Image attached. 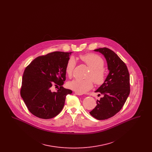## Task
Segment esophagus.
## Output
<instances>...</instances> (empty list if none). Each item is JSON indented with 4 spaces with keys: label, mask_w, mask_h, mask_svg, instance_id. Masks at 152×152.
Instances as JSON below:
<instances>
[{
    "label": "esophagus",
    "mask_w": 152,
    "mask_h": 152,
    "mask_svg": "<svg viewBox=\"0 0 152 152\" xmlns=\"http://www.w3.org/2000/svg\"><path fill=\"white\" fill-rule=\"evenodd\" d=\"M75 94H76V95H82L83 94H81V93H79V92H75Z\"/></svg>",
    "instance_id": "1"
}]
</instances>
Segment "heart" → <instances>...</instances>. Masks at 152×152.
Masks as SVG:
<instances>
[{"mask_svg":"<svg viewBox=\"0 0 152 152\" xmlns=\"http://www.w3.org/2000/svg\"><path fill=\"white\" fill-rule=\"evenodd\" d=\"M80 58L90 68V71L86 76L87 79L73 80L68 83V86L76 92L84 94L92 88L94 82L98 86L104 84L107 78V72L104 68V60L96 54L81 55ZM76 64V60L73 57H71L67 61L65 72L68 77L72 76Z\"/></svg>","mask_w":152,"mask_h":152,"instance_id":"1","label":"heart"}]
</instances>
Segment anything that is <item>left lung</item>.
I'll return each instance as SVG.
<instances>
[{
    "instance_id": "obj_1",
    "label": "left lung",
    "mask_w": 152,
    "mask_h": 152,
    "mask_svg": "<svg viewBox=\"0 0 152 152\" xmlns=\"http://www.w3.org/2000/svg\"><path fill=\"white\" fill-rule=\"evenodd\" d=\"M94 51L104 56L109 71L104 83L95 92L103 97L89 112L95 118L102 120L115 116L123 108L130 94V76L126 65L113 51L105 47Z\"/></svg>"
}]
</instances>
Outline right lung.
Here are the masks:
<instances>
[{"label": "right lung", "mask_w": 152, "mask_h": 152, "mask_svg": "<svg viewBox=\"0 0 152 152\" xmlns=\"http://www.w3.org/2000/svg\"><path fill=\"white\" fill-rule=\"evenodd\" d=\"M71 53L56 51L40 56L26 68L20 95L34 116L50 119L63 108L66 96L72 92L62 87L65 80V66ZM54 84L60 86L56 92L51 91Z\"/></svg>", "instance_id": "obj_1"}]
</instances>
